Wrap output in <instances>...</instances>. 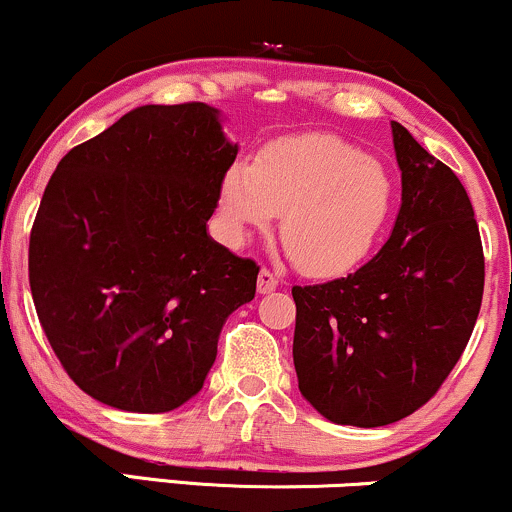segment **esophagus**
Returning a JSON list of instances; mask_svg holds the SVG:
<instances>
[{
    "mask_svg": "<svg viewBox=\"0 0 512 512\" xmlns=\"http://www.w3.org/2000/svg\"><path fill=\"white\" fill-rule=\"evenodd\" d=\"M279 286V279L269 272V269H260V276H257V293H272Z\"/></svg>",
    "mask_w": 512,
    "mask_h": 512,
    "instance_id": "34e87169",
    "label": "esophagus"
}]
</instances>
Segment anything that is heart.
I'll list each match as a JSON object with an SVG mask.
<instances>
[{
  "label": "heart",
  "mask_w": 512,
  "mask_h": 512,
  "mask_svg": "<svg viewBox=\"0 0 512 512\" xmlns=\"http://www.w3.org/2000/svg\"><path fill=\"white\" fill-rule=\"evenodd\" d=\"M395 209V180L383 161L330 134H305L264 149L255 166L233 163L219 187L223 233L243 248L281 214V240L313 276L358 267L378 245Z\"/></svg>",
  "instance_id": "b5f03b06"
}]
</instances>
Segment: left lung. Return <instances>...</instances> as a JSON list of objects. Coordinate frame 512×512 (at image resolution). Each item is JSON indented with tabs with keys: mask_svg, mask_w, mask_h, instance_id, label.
I'll return each mask as SVG.
<instances>
[{
	"mask_svg": "<svg viewBox=\"0 0 512 512\" xmlns=\"http://www.w3.org/2000/svg\"><path fill=\"white\" fill-rule=\"evenodd\" d=\"M402 207L387 243L344 279L293 286L298 390L332 424L375 428L438 392L472 337L484 252L457 175L392 122Z\"/></svg>",
	"mask_w": 512,
	"mask_h": 512,
	"instance_id": "1",
	"label": "left lung"
}]
</instances>
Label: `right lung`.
<instances>
[{
	"mask_svg": "<svg viewBox=\"0 0 512 512\" xmlns=\"http://www.w3.org/2000/svg\"><path fill=\"white\" fill-rule=\"evenodd\" d=\"M236 156L221 110L142 105L52 173L28 276L52 351L86 395L163 414L202 390L260 272L209 236Z\"/></svg>",
	"mask_w": 512,
	"mask_h": 512,
	"instance_id": "right-lung-1",
	"label": "right lung"
}]
</instances>
